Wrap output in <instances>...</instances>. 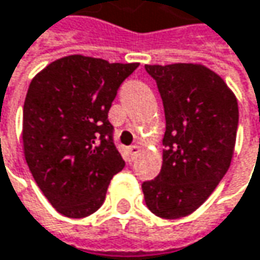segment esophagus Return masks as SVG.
I'll return each mask as SVG.
<instances>
[{
	"label": "esophagus",
	"instance_id": "1",
	"mask_svg": "<svg viewBox=\"0 0 260 260\" xmlns=\"http://www.w3.org/2000/svg\"><path fill=\"white\" fill-rule=\"evenodd\" d=\"M128 151H129V156L131 157H135L137 154H138V151H140V147L138 145H131L129 148H128Z\"/></svg>",
	"mask_w": 260,
	"mask_h": 260
}]
</instances>
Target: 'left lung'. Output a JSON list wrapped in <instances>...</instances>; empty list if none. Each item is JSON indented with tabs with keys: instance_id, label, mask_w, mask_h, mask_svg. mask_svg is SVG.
Here are the masks:
<instances>
[{
	"instance_id": "8db88e82",
	"label": "left lung",
	"mask_w": 260,
	"mask_h": 260,
	"mask_svg": "<svg viewBox=\"0 0 260 260\" xmlns=\"http://www.w3.org/2000/svg\"><path fill=\"white\" fill-rule=\"evenodd\" d=\"M165 109L163 165L143 182L145 205L165 219H178L205 203L226 174L238 126L234 94L202 64L145 66Z\"/></svg>"
}]
</instances>
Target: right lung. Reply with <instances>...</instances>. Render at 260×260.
Wrapping results in <instances>:
<instances>
[{
	"label": "right lung",
	"mask_w": 260,
	"mask_h": 260,
	"mask_svg": "<svg viewBox=\"0 0 260 260\" xmlns=\"http://www.w3.org/2000/svg\"><path fill=\"white\" fill-rule=\"evenodd\" d=\"M140 64L69 55L32 79L23 106L24 157L38 187L68 218L104 203L125 166L107 116L119 86Z\"/></svg>",
	"instance_id": "right-lung-1"
}]
</instances>
